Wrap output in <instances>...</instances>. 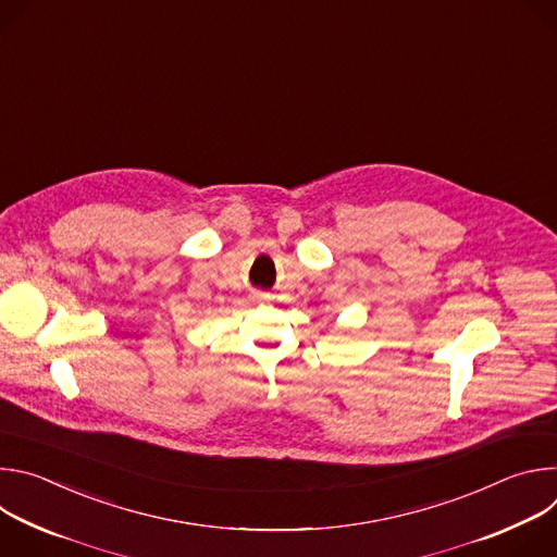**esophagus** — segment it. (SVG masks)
Segmentation results:
<instances>
[{"mask_svg":"<svg viewBox=\"0 0 557 557\" xmlns=\"http://www.w3.org/2000/svg\"><path fill=\"white\" fill-rule=\"evenodd\" d=\"M258 297H262V295H258Z\"/></svg>","mask_w":557,"mask_h":557,"instance_id":"obj_1","label":"esophagus"}]
</instances>
